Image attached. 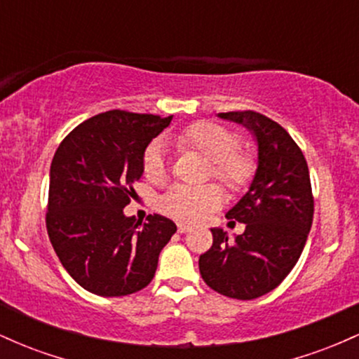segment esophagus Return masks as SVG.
<instances>
[{"instance_id":"34e87169","label":"esophagus","mask_w":359,"mask_h":359,"mask_svg":"<svg viewBox=\"0 0 359 359\" xmlns=\"http://www.w3.org/2000/svg\"><path fill=\"white\" fill-rule=\"evenodd\" d=\"M177 229H179V233H187L191 231V226L185 224V222H179V224H177Z\"/></svg>"}]
</instances>
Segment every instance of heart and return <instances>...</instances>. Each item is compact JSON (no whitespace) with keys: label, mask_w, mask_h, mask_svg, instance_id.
I'll use <instances>...</instances> for the list:
<instances>
[{"label":"heart","mask_w":359,"mask_h":359,"mask_svg":"<svg viewBox=\"0 0 359 359\" xmlns=\"http://www.w3.org/2000/svg\"><path fill=\"white\" fill-rule=\"evenodd\" d=\"M172 140L175 145L194 148L205 158L211 160L209 175L216 177L231 191H241L253 179L257 163L246 151L236 150L238 138L231 131L216 123L197 121L189 125ZM143 174L150 182L162 184L168 177L167 145L162 138H156L143 151ZM222 201L219 185H172L160 197V209L170 217L180 221H199L208 212L216 209Z\"/></svg>","instance_id":"obj_1"}]
</instances>
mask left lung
I'll return each mask as SVG.
<instances>
[{"mask_svg": "<svg viewBox=\"0 0 359 359\" xmlns=\"http://www.w3.org/2000/svg\"><path fill=\"white\" fill-rule=\"evenodd\" d=\"M217 116L253 133L258 168L250 191L226 214L243 222L245 233L229 240L222 229H211L212 246L199 257V270L217 294L251 300L277 288L299 262L314 217V196L306 156L285 128L257 111Z\"/></svg>", "mask_w": 359, "mask_h": 359, "instance_id": "obj_1", "label": "left lung"}]
</instances>
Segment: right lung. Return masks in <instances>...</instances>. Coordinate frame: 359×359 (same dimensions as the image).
<instances>
[{"label": "right lung", "instance_id": "1", "mask_svg": "<svg viewBox=\"0 0 359 359\" xmlns=\"http://www.w3.org/2000/svg\"><path fill=\"white\" fill-rule=\"evenodd\" d=\"M170 121L106 111L74 128L53 155L47 233L62 266L88 292L121 297L155 277L175 222L160 214L142 222L123 209L143 174V151Z\"/></svg>", "mask_w": 359, "mask_h": 359}]
</instances>
